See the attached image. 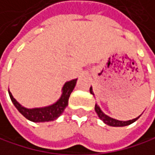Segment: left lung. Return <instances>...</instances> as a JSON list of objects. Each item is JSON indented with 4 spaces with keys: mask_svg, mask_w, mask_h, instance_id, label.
Segmentation results:
<instances>
[{
    "mask_svg": "<svg viewBox=\"0 0 155 155\" xmlns=\"http://www.w3.org/2000/svg\"><path fill=\"white\" fill-rule=\"evenodd\" d=\"M90 93L94 95V93H93V89H92V87L90 88ZM95 112L97 113V114H98V116L100 117V119H101L102 121H104V124H108V125H110V126H116V127L129 125V124H133L134 122H135V121L140 117V116H139V117H137V118H135V119H133V120H130V121H126V122H124V121H118V120L113 119V118H111V117H109V116L105 115V114L101 111V109L99 108V106H98L97 104H95Z\"/></svg>",
    "mask_w": 155,
    "mask_h": 155,
    "instance_id": "1",
    "label": "left lung"
}]
</instances>
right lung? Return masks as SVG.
Returning <instances> with one entry per match:
<instances>
[{
	"label": "right lung",
	"mask_w": 155,
	"mask_h": 155,
	"mask_svg": "<svg viewBox=\"0 0 155 155\" xmlns=\"http://www.w3.org/2000/svg\"><path fill=\"white\" fill-rule=\"evenodd\" d=\"M77 79L71 80L67 82L63 88H62V94L58 102L54 104L43 107V108H35V109H26L22 107L12 96L11 92L9 91L10 98L16 107V109L28 120L34 122V123H42V122H49L57 119L64 111V109L68 105L69 97L76 85Z\"/></svg>",
	"instance_id": "1"
}]
</instances>
